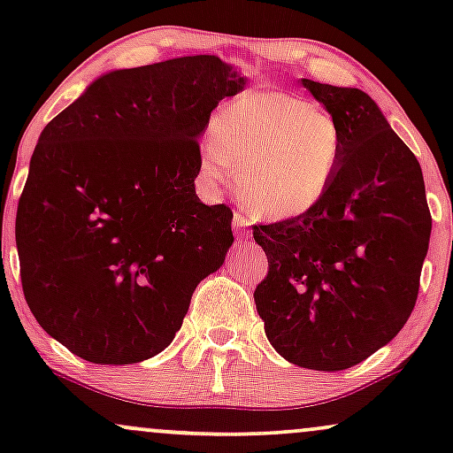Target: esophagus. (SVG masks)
Returning a JSON list of instances; mask_svg holds the SVG:
<instances>
[{"mask_svg": "<svg viewBox=\"0 0 453 453\" xmlns=\"http://www.w3.org/2000/svg\"><path fill=\"white\" fill-rule=\"evenodd\" d=\"M247 219H244L242 215H234V221H232V227H234V232L238 234V238H241V241H247V236H249V230H247Z\"/></svg>", "mask_w": 453, "mask_h": 453, "instance_id": "obj_1", "label": "esophagus"}]
</instances>
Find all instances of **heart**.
Here are the masks:
<instances>
[{"label":"heart","mask_w":453,"mask_h":453,"mask_svg":"<svg viewBox=\"0 0 453 453\" xmlns=\"http://www.w3.org/2000/svg\"><path fill=\"white\" fill-rule=\"evenodd\" d=\"M342 149L341 126L315 104L288 91H244L217 112L197 155V174L215 191L238 174L241 197L256 215L294 219L330 191Z\"/></svg>","instance_id":"b5f03b06"}]
</instances>
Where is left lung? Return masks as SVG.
I'll return each instance as SVG.
<instances>
[{
  "mask_svg": "<svg viewBox=\"0 0 453 453\" xmlns=\"http://www.w3.org/2000/svg\"><path fill=\"white\" fill-rule=\"evenodd\" d=\"M345 138L341 170L304 215L253 227L268 274L256 306L270 345L313 371H345L407 324L430 242L422 168L368 93L303 78Z\"/></svg>",
  "mask_w": 453,
  "mask_h": 453,
  "instance_id": "obj_1",
  "label": "left lung"
}]
</instances>
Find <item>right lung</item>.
Here are the masks:
<instances>
[{
    "instance_id": "add662e5",
    "label": "right lung",
    "mask_w": 453,
    "mask_h": 453,
    "mask_svg": "<svg viewBox=\"0 0 453 453\" xmlns=\"http://www.w3.org/2000/svg\"><path fill=\"white\" fill-rule=\"evenodd\" d=\"M247 78L217 55L112 70L40 134L17 211L25 300L93 364H136L180 330L232 247V211L196 196L211 112Z\"/></svg>"
}]
</instances>
